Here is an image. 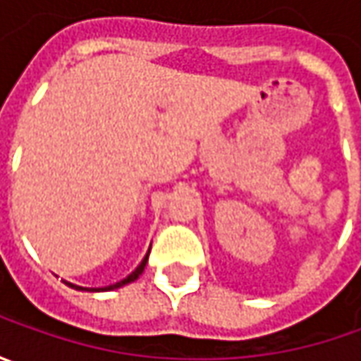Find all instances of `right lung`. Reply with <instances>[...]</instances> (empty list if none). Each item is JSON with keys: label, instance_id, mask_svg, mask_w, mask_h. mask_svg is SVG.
<instances>
[{"label": "right lung", "instance_id": "obj_1", "mask_svg": "<svg viewBox=\"0 0 361 361\" xmlns=\"http://www.w3.org/2000/svg\"><path fill=\"white\" fill-rule=\"evenodd\" d=\"M146 261H148V253H146L145 259L140 261V265L132 271L126 279H122V281H118V283H114V285H108V287H102V289H88V287H80V285H72V283H68V285H70V287H74V289H78V291H112V289H118V287H122V285H128V283H132V281H136V279L142 275V271H145Z\"/></svg>", "mask_w": 361, "mask_h": 361}]
</instances>
